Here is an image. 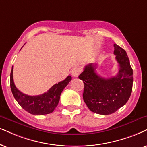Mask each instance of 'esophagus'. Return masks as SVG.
<instances>
[{
    "instance_id": "34e87169",
    "label": "esophagus",
    "mask_w": 147,
    "mask_h": 147,
    "mask_svg": "<svg viewBox=\"0 0 147 147\" xmlns=\"http://www.w3.org/2000/svg\"><path fill=\"white\" fill-rule=\"evenodd\" d=\"M81 72V70L79 68H77V67L75 68L72 71V75L74 77H77L78 76L80 75Z\"/></svg>"
}]
</instances>
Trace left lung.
Instances as JSON below:
<instances>
[{
  "mask_svg": "<svg viewBox=\"0 0 147 147\" xmlns=\"http://www.w3.org/2000/svg\"><path fill=\"white\" fill-rule=\"evenodd\" d=\"M114 54L119 64V72L115 77L105 79L95 72L97 64H90L79 76L83 81V98L92 112L100 115L114 113L125 105L130 97L133 85V70L127 53L114 44Z\"/></svg>",
  "mask_w": 147,
  "mask_h": 147,
  "instance_id": "left-lung-1",
  "label": "left lung"
}]
</instances>
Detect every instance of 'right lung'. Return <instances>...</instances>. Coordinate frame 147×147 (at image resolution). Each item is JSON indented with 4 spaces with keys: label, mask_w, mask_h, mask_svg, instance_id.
<instances>
[{
    "label": "right lung",
    "mask_w": 147,
    "mask_h": 147,
    "mask_svg": "<svg viewBox=\"0 0 147 147\" xmlns=\"http://www.w3.org/2000/svg\"><path fill=\"white\" fill-rule=\"evenodd\" d=\"M13 67L10 75V86L13 95L24 110L32 115H43L53 112L58 105L63 90L72 79L71 76L68 75L64 81L53 85L43 94L31 96L23 94L17 89L13 79Z\"/></svg>",
    "instance_id": "1"
}]
</instances>
